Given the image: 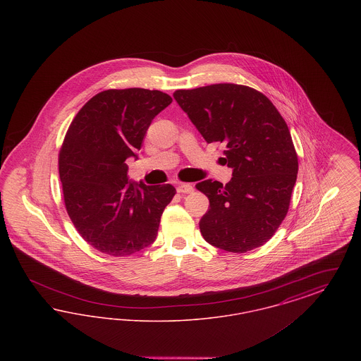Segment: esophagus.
Returning a JSON list of instances; mask_svg holds the SVG:
<instances>
[{"label":"esophagus","mask_w":361,"mask_h":361,"mask_svg":"<svg viewBox=\"0 0 361 361\" xmlns=\"http://www.w3.org/2000/svg\"><path fill=\"white\" fill-rule=\"evenodd\" d=\"M192 190H193V187L190 184H187V183H181V184L177 185L178 193H190Z\"/></svg>","instance_id":"1"}]
</instances>
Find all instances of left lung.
Listing matches in <instances>:
<instances>
[{
  "label": "left lung",
  "mask_w": 361,
  "mask_h": 361,
  "mask_svg": "<svg viewBox=\"0 0 361 361\" xmlns=\"http://www.w3.org/2000/svg\"><path fill=\"white\" fill-rule=\"evenodd\" d=\"M173 97L207 143L224 146V164L233 169L226 185L211 178L196 185L209 200L199 224L202 235L234 253L264 245L288 212L298 176L287 123L267 96L249 86L181 89Z\"/></svg>",
  "instance_id": "8db88e82"
}]
</instances>
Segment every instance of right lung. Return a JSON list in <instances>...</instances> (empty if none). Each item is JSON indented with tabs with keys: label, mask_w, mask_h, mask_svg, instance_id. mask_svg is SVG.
Masks as SVG:
<instances>
[{
	"label": "right lung",
	"mask_w": 361,
	"mask_h": 361,
	"mask_svg": "<svg viewBox=\"0 0 361 361\" xmlns=\"http://www.w3.org/2000/svg\"><path fill=\"white\" fill-rule=\"evenodd\" d=\"M172 97L142 87L92 97L71 121L59 153V177L70 219L99 252L123 257L152 245L176 188L128 178L155 116Z\"/></svg>",
	"instance_id": "add662e5"
}]
</instances>
